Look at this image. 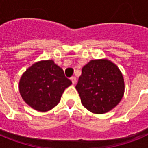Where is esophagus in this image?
<instances>
[{"instance_id": "1", "label": "esophagus", "mask_w": 148, "mask_h": 148, "mask_svg": "<svg viewBox=\"0 0 148 148\" xmlns=\"http://www.w3.org/2000/svg\"><path fill=\"white\" fill-rule=\"evenodd\" d=\"M70 79H71V81H72V82H73V84H75V83H76V78H75V76H73V77H71V78H70Z\"/></svg>"}]
</instances>
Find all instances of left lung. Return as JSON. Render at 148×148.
Listing matches in <instances>:
<instances>
[{
    "label": "left lung",
    "instance_id": "left-lung-1",
    "mask_svg": "<svg viewBox=\"0 0 148 148\" xmlns=\"http://www.w3.org/2000/svg\"><path fill=\"white\" fill-rule=\"evenodd\" d=\"M75 88L84 108L102 114L120 102L125 92V82L122 73L112 61L91 60L82 68Z\"/></svg>",
    "mask_w": 148,
    "mask_h": 148
}]
</instances>
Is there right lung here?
Returning <instances> with one entry per match:
<instances>
[{
	"mask_svg": "<svg viewBox=\"0 0 148 148\" xmlns=\"http://www.w3.org/2000/svg\"><path fill=\"white\" fill-rule=\"evenodd\" d=\"M71 84L53 60L40 61L23 73L19 82V92L29 106L46 112L59 103L64 90Z\"/></svg>",
	"mask_w": 148,
	"mask_h": 148,
	"instance_id": "obj_1",
	"label": "right lung"
}]
</instances>
